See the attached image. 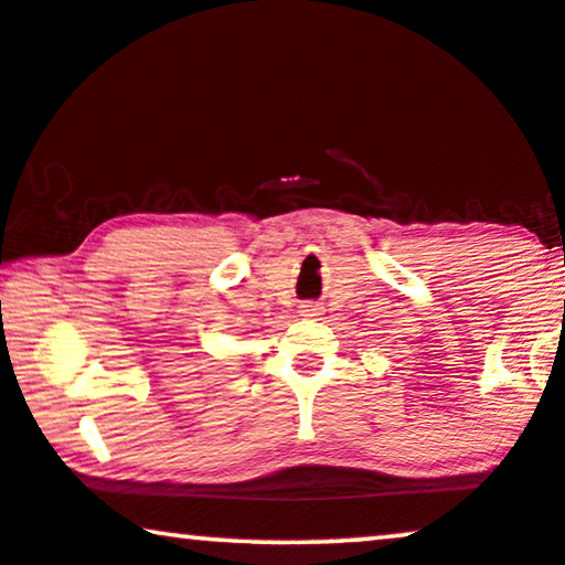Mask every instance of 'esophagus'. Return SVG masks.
Segmentation results:
<instances>
[{"mask_svg": "<svg viewBox=\"0 0 565 565\" xmlns=\"http://www.w3.org/2000/svg\"><path fill=\"white\" fill-rule=\"evenodd\" d=\"M302 316H320V305H316V302L302 305Z\"/></svg>", "mask_w": 565, "mask_h": 565, "instance_id": "esophagus-1", "label": "esophagus"}]
</instances>
